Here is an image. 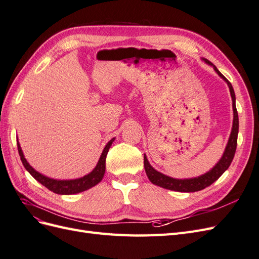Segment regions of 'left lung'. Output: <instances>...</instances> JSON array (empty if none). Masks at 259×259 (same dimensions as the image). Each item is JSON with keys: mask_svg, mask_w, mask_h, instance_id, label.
I'll use <instances>...</instances> for the list:
<instances>
[{"mask_svg": "<svg viewBox=\"0 0 259 259\" xmlns=\"http://www.w3.org/2000/svg\"><path fill=\"white\" fill-rule=\"evenodd\" d=\"M202 60L206 62L207 65L211 66L214 68L216 73L222 77V79L227 83L230 91V95L232 98V109H233V123H232V130H231V134L229 136L228 144H227L224 154L216 164L213 168H210L207 173L203 174L198 177H193V178H185V179H177L164 175L160 171L154 169L150 163H149L147 155L144 154V166L146 174L149 178V180L153 184L159 187L164 188V189H168V190H174V191H179V192H195V191H200L204 188L210 186L214 182L221 177L225 171L228 169L230 166V164L233 160L234 153H236V149H237V142H238V133H239V116H238V111H237V107H236V95H234V91L231 83L226 79V77L219 72V70L211 64V62L205 58H202Z\"/></svg>", "mask_w": 259, "mask_h": 259, "instance_id": "left-lung-1", "label": "left lung"}]
</instances>
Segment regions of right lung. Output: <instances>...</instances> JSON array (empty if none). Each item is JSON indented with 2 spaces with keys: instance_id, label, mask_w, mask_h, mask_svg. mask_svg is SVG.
<instances>
[{
  "instance_id": "right-lung-1",
  "label": "right lung",
  "mask_w": 259,
  "mask_h": 259,
  "mask_svg": "<svg viewBox=\"0 0 259 259\" xmlns=\"http://www.w3.org/2000/svg\"><path fill=\"white\" fill-rule=\"evenodd\" d=\"M115 138H112L110 142H109L106 147L104 148V151L101 153L99 161L97 163V165L95 166L90 174L85 175L81 178H76V179H69V180H60V179H54L50 178L48 176H45L41 173L36 171L30 164L27 162L25 155H23V152L21 150V147L17 140V147H18V152L20 155V160L23 164V166L29 171L30 175L32 176L35 180H37L38 183L42 184L44 187L48 188L49 190L53 191L54 193L57 194H75L79 192H83L85 190L91 189L92 187L96 186L98 183L101 182V179L104 178L105 175V170H106V156L107 153L110 149L112 143L114 142Z\"/></svg>"
}]
</instances>
